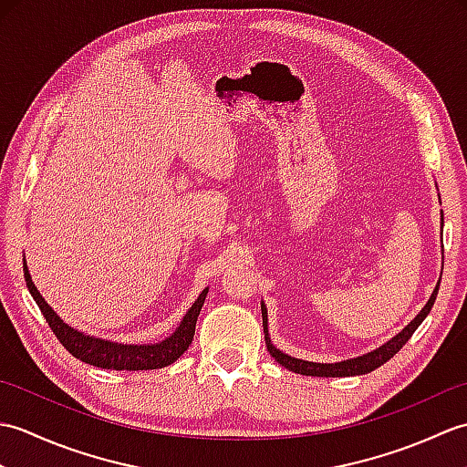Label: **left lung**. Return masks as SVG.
Returning a JSON list of instances; mask_svg holds the SVG:
<instances>
[{"label": "left lung", "mask_w": 467, "mask_h": 467, "mask_svg": "<svg viewBox=\"0 0 467 467\" xmlns=\"http://www.w3.org/2000/svg\"><path fill=\"white\" fill-rule=\"evenodd\" d=\"M441 224H443V216H441ZM441 279V276H440ZM440 291V283L435 285V289L430 296V301L425 303L423 309L418 313V317L408 325L403 327V329L391 337L389 341L383 343L381 347H377V349L359 355V357H353V359H345V361H337V363H315V361H305V359H296V357H291L283 353L281 349H276L271 341V335H269V319H266V305L261 301V311H263V329H265V341H266V349L275 357L276 363H281L285 369H289L293 373H301V375H311V377H353V375H365V373H371L377 367H381L383 363H387L391 359V357L398 353L401 347L410 341V337L415 333V329L423 323L425 317L430 315L431 306L435 303V296H438Z\"/></svg>", "instance_id": "obj_1"}]
</instances>
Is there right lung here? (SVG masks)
Segmentation results:
<instances>
[{
	"instance_id": "add662e5",
	"label": "right lung",
	"mask_w": 467,
	"mask_h": 467,
	"mask_svg": "<svg viewBox=\"0 0 467 467\" xmlns=\"http://www.w3.org/2000/svg\"><path fill=\"white\" fill-rule=\"evenodd\" d=\"M24 276L27 291L32 293L34 301L37 303L39 311L46 317L47 325L52 327L54 335L59 339L66 349L72 353L76 359H80L88 365L100 367V369H114V371H148V369H162V367L174 363L178 357H181L188 345L192 343L194 337V327L196 319L201 315V309L206 299L208 286L198 295V299L192 303L191 309L186 311L182 317L181 325L176 327L172 335H168L166 339L158 343H144V345H134V343H116L110 339H100V337L86 335L84 331H78L74 327L62 321L52 306L46 303V299L39 295L37 286L32 281V275H29L27 263L24 259Z\"/></svg>"
}]
</instances>
